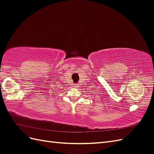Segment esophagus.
Listing matches in <instances>:
<instances>
[{
	"mask_svg": "<svg viewBox=\"0 0 154 154\" xmlns=\"http://www.w3.org/2000/svg\"><path fill=\"white\" fill-rule=\"evenodd\" d=\"M78 87V84H74V87Z\"/></svg>",
	"mask_w": 154,
	"mask_h": 154,
	"instance_id": "obj_1",
	"label": "esophagus"
}]
</instances>
